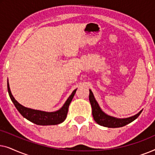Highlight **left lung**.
<instances>
[{
	"label": "left lung",
	"mask_w": 155,
	"mask_h": 155,
	"mask_svg": "<svg viewBox=\"0 0 155 155\" xmlns=\"http://www.w3.org/2000/svg\"><path fill=\"white\" fill-rule=\"evenodd\" d=\"M91 106L92 109V116L95 121L100 126L108 127V128H119L126 125L130 124L140 116L142 111L139 112L136 115L127 118H116L112 116H108L101 111L100 107H99L98 103L95 100L94 95L92 91L90 90V95H89Z\"/></svg>",
	"instance_id": "1"
}]
</instances>
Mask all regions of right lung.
I'll return each mask as SVG.
<instances>
[{"label": "right lung", "mask_w": 155, "mask_h": 155, "mask_svg": "<svg viewBox=\"0 0 155 155\" xmlns=\"http://www.w3.org/2000/svg\"><path fill=\"white\" fill-rule=\"evenodd\" d=\"M76 90H77V89L73 91L71 96L65 101L63 107L61 109H59L58 111L55 112H45L39 111V110L29 109V108L23 107L20 104H19L12 95L8 81V93H9V96L12 101L13 102L15 107H16V109L18 110V111L20 112L23 117L27 118L29 121L37 125H40V126L57 125L64 121L65 118H66L69 105L75 94Z\"/></svg>", "instance_id": "add662e5"}]
</instances>
